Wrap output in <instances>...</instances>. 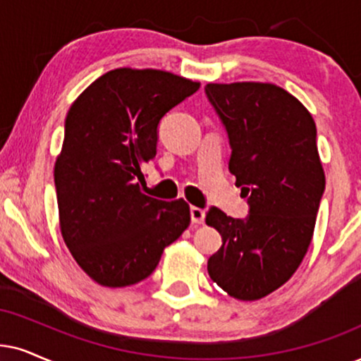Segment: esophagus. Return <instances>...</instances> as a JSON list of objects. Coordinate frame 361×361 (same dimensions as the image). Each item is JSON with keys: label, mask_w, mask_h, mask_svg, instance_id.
<instances>
[{"label": "esophagus", "mask_w": 361, "mask_h": 361, "mask_svg": "<svg viewBox=\"0 0 361 361\" xmlns=\"http://www.w3.org/2000/svg\"><path fill=\"white\" fill-rule=\"evenodd\" d=\"M190 213H191V221H193L195 225H202L204 221V209L198 207H191Z\"/></svg>", "instance_id": "esophagus-1"}]
</instances>
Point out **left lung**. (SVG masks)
I'll list each match as a JSON object with an SVG mask.
<instances>
[{"label": "left lung", "instance_id": "obj_1", "mask_svg": "<svg viewBox=\"0 0 361 361\" xmlns=\"http://www.w3.org/2000/svg\"><path fill=\"white\" fill-rule=\"evenodd\" d=\"M204 91L226 128L228 168L250 204L245 220L209 208L204 221L223 245L209 257L208 273L230 296L255 302L293 276L312 243L325 191L317 125L276 85L208 83Z\"/></svg>", "mask_w": 361, "mask_h": 361}]
</instances>
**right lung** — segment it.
<instances>
[{
	"label": "right lung",
	"instance_id": "add662e5",
	"mask_svg": "<svg viewBox=\"0 0 361 361\" xmlns=\"http://www.w3.org/2000/svg\"><path fill=\"white\" fill-rule=\"evenodd\" d=\"M198 88L170 71L118 68L71 104L54 163L59 228L98 285L123 288L148 278L190 226L183 198L145 193L141 166L157 154L159 120Z\"/></svg>",
	"mask_w": 361,
	"mask_h": 361
}]
</instances>
